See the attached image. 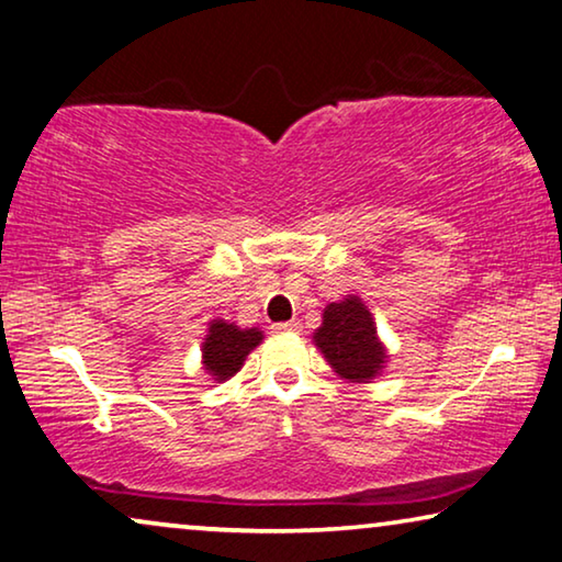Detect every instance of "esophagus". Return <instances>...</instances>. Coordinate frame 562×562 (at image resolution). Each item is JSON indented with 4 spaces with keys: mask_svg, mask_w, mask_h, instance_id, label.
I'll list each match as a JSON object with an SVG mask.
<instances>
[{
    "mask_svg": "<svg viewBox=\"0 0 562 562\" xmlns=\"http://www.w3.org/2000/svg\"><path fill=\"white\" fill-rule=\"evenodd\" d=\"M276 335H296V331L301 329L299 322H281V324H273L271 327Z\"/></svg>",
    "mask_w": 562,
    "mask_h": 562,
    "instance_id": "34e87169",
    "label": "esophagus"
}]
</instances>
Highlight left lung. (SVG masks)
<instances>
[{
	"label": "left lung",
	"instance_id": "obj_1",
	"mask_svg": "<svg viewBox=\"0 0 562 562\" xmlns=\"http://www.w3.org/2000/svg\"><path fill=\"white\" fill-rule=\"evenodd\" d=\"M314 341L335 372L352 382L375 378L385 362L375 322L357 296L324 308V324L316 329Z\"/></svg>",
	"mask_w": 562,
	"mask_h": 562
}]
</instances>
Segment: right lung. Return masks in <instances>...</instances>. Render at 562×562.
Masks as SVG:
<instances>
[{
  "instance_id": "1",
  "label": "right lung",
  "mask_w": 562,
  "mask_h": 562,
  "mask_svg": "<svg viewBox=\"0 0 562 562\" xmlns=\"http://www.w3.org/2000/svg\"><path fill=\"white\" fill-rule=\"evenodd\" d=\"M263 335L258 329H238L223 319L210 324V335L202 341V360L205 370L217 380L233 378L240 370V364L250 355Z\"/></svg>"
}]
</instances>
